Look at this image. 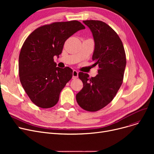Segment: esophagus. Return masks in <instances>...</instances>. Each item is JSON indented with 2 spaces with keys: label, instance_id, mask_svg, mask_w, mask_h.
<instances>
[{
  "label": "esophagus",
  "instance_id": "1",
  "mask_svg": "<svg viewBox=\"0 0 154 154\" xmlns=\"http://www.w3.org/2000/svg\"><path fill=\"white\" fill-rule=\"evenodd\" d=\"M78 72L75 70H73V72H72V78L75 79H77L78 77Z\"/></svg>",
  "mask_w": 154,
  "mask_h": 154
}]
</instances>
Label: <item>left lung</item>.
<instances>
[{"label": "left lung", "mask_w": 154, "mask_h": 154, "mask_svg": "<svg viewBox=\"0 0 154 154\" xmlns=\"http://www.w3.org/2000/svg\"><path fill=\"white\" fill-rule=\"evenodd\" d=\"M83 22L92 34V60L99 69L98 74L91 79L86 73H79L83 88L77 94L76 100L83 109L95 112L108 105L118 92L122 84L126 57L120 38L107 23L93 20Z\"/></svg>", "instance_id": "1"}]
</instances>
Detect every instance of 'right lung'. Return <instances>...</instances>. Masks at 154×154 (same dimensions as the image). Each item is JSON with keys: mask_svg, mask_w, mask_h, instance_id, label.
I'll list each match as a JSON object with an SVG mask.
<instances>
[{"mask_svg": "<svg viewBox=\"0 0 154 154\" xmlns=\"http://www.w3.org/2000/svg\"><path fill=\"white\" fill-rule=\"evenodd\" d=\"M85 29L77 20L55 22L37 28L24 42L19 58V77L24 91L37 106L51 108L59 101L73 71L69 67H57L54 57L59 58L66 40Z\"/></svg>", "mask_w": 154, "mask_h": 154, "instance_id": "obj_1", "label": "right lung"}]
</instances>
